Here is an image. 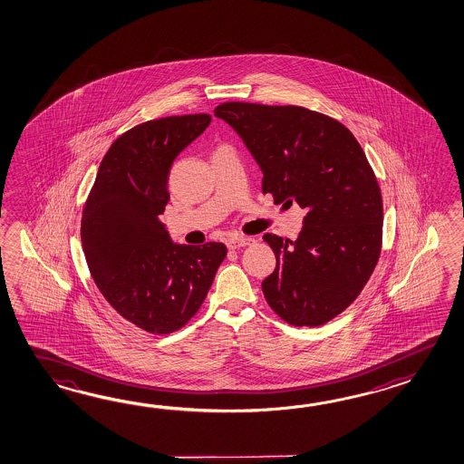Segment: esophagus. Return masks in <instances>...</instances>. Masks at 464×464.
Here are the masks:
<instances>
[{"mask_svg": "<svg viewBox=\"0 0 464 464\" xmlns=\"http://www.w3.org/2000/svg\"><path fill=\"white\" fill-rule=\"evenodd\" d=\"M251 243H253L251 237H229L227 241V246L229 249H239V247L247 246Z\"/></svg>", "mask_w": 464, "mask_h": 464, "instance_id": "esophagus-1", "label": "esophagus"}]
</instances>
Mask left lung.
Wrapping results in <instances>:
<instances>
[{"label":"left lung","instance_id":"1","mask_svg":"<svg viewBox=\"0 0 464 464\" xmlns=\"http://www.w3.org/2000/svg\"><path fill=\"white\" fill-rule=\"evenodd\" d=\"M263 171V193L305 209L297 239L265 235L276 269L266 301L295 327L331 321L357 299L379 261L383 207L365 153L347 127L297 105L215 109Z\"/></svg>","mask_w":464,"mask_h":464}]
</instances>
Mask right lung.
I'll return each mask as SVG.
<instances>
[{
    "label": "right lung",
    "mask_w": 464,
    "mask_h": 464,
    "mask_svg": "<svg viewBox=\"0 0 464 464\" xmlns=\"http://www.w3.org/2000/svg\"><path fill=\"white\" fill-rule=\"evenodd\" d=\"M209 122L181 115L133 127L105 153L85 201L81 239L92 279L123 319L151 334L179 331L198 313L227 257L223 243H173L160 221L171 165Z\"/></svg>",
    "instance_id": "obj_1"
}]
</instances>
